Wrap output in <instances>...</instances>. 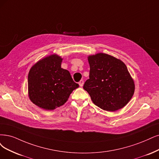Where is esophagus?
Listing matches in <instances>:
<instances>
[{"label":"esophagus","mask_w":159,"mask_h":159,"mask_svg":"<svg viewBox=\"0 0 159 159\" xmlns=\"http://www.w3.org/2000/svg\"><path fill=\"white\" fill-rule=\"evenodd\" d=\"M79 86H80V87H83V85H84V80H80V82L79 83Z\"/></svg>","instance_id":"esophagus-1"}]
</instances>
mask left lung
Returning a JSON list of instances; mask_svg holds the SVG:
<instances>
[{
	"instance_id": "8db88e82",
	"label": "left lung",
	"mask_w": 159,
	"mask_h": 159,
	"mask_svg": "<svg viewBox=\"0 0 159 159\" xmlns=\"http://www.w3.org/2000/svg\"><path fill=\"white\" fill-rule=\"evenodd\" d=\"M88 60L90 76L83 89L93 103L111 112L124 107L135 90L134 81L125 63L104 53L89 56Z\"/></svg>"
}]
</instances>
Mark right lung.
I'll list each match as a JSON object with an SVG mask.
<instances>
[{"mask_svg": "<svg viewBox=\"0 0 159 159\" xmlns=\"http://www.w3.org/2000/svg\"><path fill=\"white\" fill-rule=\"evenodd\" d=\"M63 59L56 54L41 59L28 75V96L40 108L54 110L63 105L79 85L73 81L69 70L61 67Z\"/></svg>", "mask_w": 159, "mask_h": 159, "instance_id": "1", "label": "right lung"}]
</instances>
